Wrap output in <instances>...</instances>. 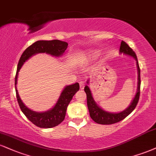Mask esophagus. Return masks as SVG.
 <instances>
[{
	"instance_id": "1",
	"label": "esophagus",
	"mask_w": 156,
	"mask_h": 156,
	"mask_svg": "<svg viewBox=\"0 0 156 156\" xmlns=\"http://www.w3.org/2000/svg\"><path fill=\"white\" fill-rule=\"evenodd\" d=\"M80 89H83L84 86H85V81L84 80H81V81H80Z\"/></svg>"
}]
</instances>
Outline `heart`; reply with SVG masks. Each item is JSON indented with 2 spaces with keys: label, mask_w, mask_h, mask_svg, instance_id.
Wrapping results in <instances>:
<instances>
[{
  "label": "heart",
  "mask_w": 156,
  "mask_h": 156,
  "mask_svg": "<svg viewBox=\"0 0 156 156\" xmlns=\"http://www.w3.org/2000/svg\"><path fill=\"white\" fill-rule=\"evenodd\" d=\"M96 55H97V54H94V57H96Z\"/></svg>",
  "instance_id": "obj_1"
}]
</instances>
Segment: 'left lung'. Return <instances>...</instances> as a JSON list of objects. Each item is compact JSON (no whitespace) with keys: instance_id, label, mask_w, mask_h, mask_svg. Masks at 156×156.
<instances>
[{"instance_id":"left-lung-1","label":"left lung","mask_w":156,"mask_h":156,"mask_svg":"<svg viewBox=\"0 0 156 156\" xmlns=\"http://www.w3.org/2000/svg\"><path fill=\"white\" fill-rule=\"evenodd\" d=\"M120 52H121V53L127 54V55L132 56V57H134V59L136 60V65H137L138 70L137 92H136V95H135L132 102L131 103L129 107H128L126 110L121 112H119V113H110V112H106L105 111V110H103L102 109H101L98 105H97L96 102H95V101L94 100L89 88L88 87V86H86L85 88H84V91H85V92L86 94V97H87V106L88 108H89L90 116H91V119H92L94 121L99 123V124H113V123H118V122L123 120L134 110L139 102V99H140V84H141V80H140V66H139L137 57H136V54H135V52L133 51L132 48L129 47V45L123 41H121V46H120Z\"/></svg>"}]
</instances>
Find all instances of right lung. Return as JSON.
I'll list each match as a JSON object with an SVG mask.
<instances>
[{"label": "right lung", "mask_w": 156, "mask_h": 156, "mask_svg": "<svg viewBox=\"0 0 156 156\" xmlns=\"http://www.w3.org/2000/svg\"><path fill=\"white\" fill-rule=\"evenodd\" d=\"M68 44L59 40L37 41L27 47L22 53L18 62L17 70L15 76V90L16 99L22 112L33 124L40 128H52L57 126L64 121L66 115L67 108L73 97L80 89L78 83L67 86L61 93L57 104L51 110L44 112H36L27 108L22 102L16 89L18 73L24 62L31 56L37 53H46L55 57H59L67 49Z\"/></svg>", "instance_id": "obj_1"}]
</instances>
